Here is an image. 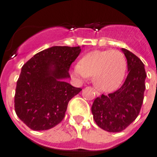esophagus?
<instances>
[{"label": "esophagus", "instance_id": "esophagus-1", "mask_svg": "<svg viewBox=\"0 0 157 157\" xmlns=\"http://www.w3.org/2000/svg\"><path fill=\"white\" fill-rule=\"evenodd\" d=\"M94 91H95V93H96V94H97V95H98V96H100V95H101V94H100L99 91L97 90H96V89H94Z\"/></svg>", "mask_w": 157, "mask_h": 157}]
</instances>
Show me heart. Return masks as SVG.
Masks as SVG:
<instances>
[{
  "instance_id": "b5f03b06",
  "label": "heart",
  "mask_w": 157,
  "mask_h": 157,
  "mask_svg": "<svg viewBox=\"0 0 157 157\" xmlns=\"http://www.w3.org/2000/svg\"><path fill=\"white\" fill-rule=\"evenodd\" d=\"M127 71V60L119 50H95L83 56L75 65L72 75L78 80L93 76L95 86L105 92H112L120 86Z\"/></svg>"
}]
</instances>
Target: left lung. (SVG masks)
<instances>
[{
	"label": "left lung",
	"instance_id": "8db88e82",
	"mask_svg": "<svg viewBox=\"0 0 157 157\" xmlns=\"http://www.w3.org/2000/svg\"><path fill=\"white\" fill-rule=\"evenodd\" d=\"M128 75L119 90L96 98L91 111L98 127L108 132L125 130L138 117L143 103L146 73L144 63L126 48Z\"/></svg>",
	"mask_w": 157,
	"mask_h": 157
}]
</instances>
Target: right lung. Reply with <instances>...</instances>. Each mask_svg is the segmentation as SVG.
I'll list each match as a JSON object with an SVG mask.
<instances>
[{"mask_svg":"<svg viewBox=\"0 0 157 157\" xmlns=\"http://www.w3.org/2000/svg\"><path fill=\"white\" fill-rule=\"evenodd\" d=\"M81 52L79 46H53L37 52L22 67L15 94V111L31 130H45L64 118L68 102L81 88L63 81Z\"/></svg>","mask_w":157,"mask_h":157,"instance_id":"add662e5","label":"right lung"}]
</instances>
